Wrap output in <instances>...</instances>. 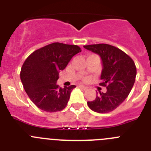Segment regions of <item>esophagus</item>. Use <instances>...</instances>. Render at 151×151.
Instances as JSON below:
<instances>
[{"instance_id": "esophagus-1", "label": "esophagus", "mask_w": 151, "mask_h": 151, "mask_svg": "<svg viewBox=\"0 0 151 151\" xmlns=\"http://www.w3.org/2000/svg\"><path fill=\"white\" fill-rule=\"evenodd\" d=\"M78 87L81 88H82L83 90H87L88 88L86 87V86H84V85H78Z\"/></svg>"}]
</instances>
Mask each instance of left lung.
Here are the masks:
<instances>
[{
    "instance_id": "obj_1",
    "label": "left lung",
    "mask_w": 151,
    "mask_h": 151,
    "mask_svg": "<svg viewBox=\"0 0 151 151\" xmlns=\"http://www.w3.org/2000/svg\"><path fill=\"white\" fill-rule=\"evenodd\" d=\"M85 49L99 55L102 62L100 85L106 88L105 93L88 101L91 110L100 113L114 110L125 100L134 85L136 67L134 61L120 49L106 44L85 45Z\"/></svg>"
}]
</instances>
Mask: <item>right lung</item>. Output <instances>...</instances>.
<instances>
[{"label":"right lung","mask_w":151,"mask_h":151,"mask_svg":"<svg viewBox=\"0 0 151 151\" xmlns=\"http://www.w3.org/2000/svg\"><path fill=\"white\" fill-rule=\"evenodd\" d=\"M77 45L53 43L35 50L24 62L20 78L26 94L39 109L60 111L66 107L75 85L61 88L57 84L60 72L73 56L81 52Z\"/></svg>","instance_id":"obj_1"}]
</instances>
